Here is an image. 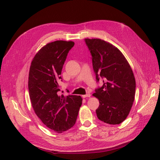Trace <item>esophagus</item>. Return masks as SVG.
<instances>
[{
    "label": "esophagus",
    "instance_id": "esophagus-1",
    "mask_svg": "<svg viewBox=\"0 0 160 160\" xmlns=\"http://www.w3.org/2000/svg\"><path fill=\"white\" fill-rule=\"evenodd\" d=\"M82 97H83V98H90V97H91V94H90V93H88V94H86V95H82Z\"/></svg>",
    "mask_w": 160,
    "mask_h": 160
}]
</instances>
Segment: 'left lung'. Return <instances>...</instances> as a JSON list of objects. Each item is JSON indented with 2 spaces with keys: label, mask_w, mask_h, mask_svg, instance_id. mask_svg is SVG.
Here are the masks:
<instances>
[{
  "label": "left lung",
  "mask_w": 160,
  "mask_h": 160,
  "mask_svg": "<svg viewBox=\"0 0 160 160\" xmlns=\"http://www.w3.org/2000/svg\"><path fill=\"white\" fill-rule=\"evenodd\" d=\"M90 51L97 82L103 85L95 89L94 97L99 101L96 109L99 120L111 125L126 119L134 101L135 80L132 68L117 47L99 38H85Z\"/></svg>",
  "instance_id": "8db88e82"
}]
</instances>
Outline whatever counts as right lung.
<instances>
[{
  "mask_svg": "<svg viewBox=\"0 0 160 160\" xmlns=\"http://www.w3.org/2000/svg\"><path fill=\"white\" fill-rule=\"evenodd\" d=\"M72 41L49 42L34 57L28 74V92L32 107L47 128L57 133L75 125L82 104L81 96H59L58 80Z\"/></svg>",
  "mask_w": 160,
  "mask_h": 160,
  "instance_id": "obj_1",
  "label": "right lung"
}]
</instances>
